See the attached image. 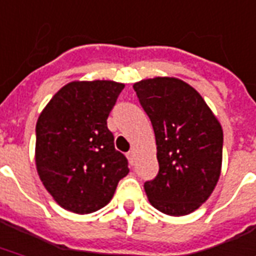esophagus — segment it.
Wrapping results in <instances>:
<instances>
[{
    "label": "esophagus",
    "instance_id": "1",
    "mask_svg": "<svg viewBox=\"0 0 256 256\" xmlns=\"http://www.w3.org/2000/svg\"><path fill=\"white\" fill-rule=\"evenodd\" d=\"M136 150L132 149V150H130V152H128V161H130V164H132V165H134V164H136Z\"/></svg>",
    "mask_w": 256,
    "mask_h": 256
}]
</instances>
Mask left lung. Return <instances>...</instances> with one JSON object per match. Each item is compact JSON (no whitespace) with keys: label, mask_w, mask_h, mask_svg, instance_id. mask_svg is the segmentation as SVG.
<instances>
[{"label":"left lung","mask_w":256,"mask_h":256,"mask_svg":"<svg viewBox=\"0 0 256 256\" xmlns=\"http://www.w3.org/2000/svg\"><path fill=\"white\" fill-rule=\"evenodd\" d=\"M153 124L160 170L144 185L150 204L169 216H185L208 200L219 181L223 128L192 86L157 76L134 83Z\"/></svg>","instance_id":"left-lung-1"}]
</instances>
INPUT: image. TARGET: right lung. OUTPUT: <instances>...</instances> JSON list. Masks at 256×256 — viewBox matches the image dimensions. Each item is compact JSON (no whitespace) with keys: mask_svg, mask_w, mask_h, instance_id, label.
Here are the masks:
<instances>
[{"mask_svg":"<svg viewBox=\"0 0 256 256\" xmlns=\"http://www.w3.org/2000/svg\"><path fill=\"white\" fill-rule=\"evenodd\" d=\"M124 83L75 80L58 90L36 124L38 177L64 210L86 214L112 198L128 160L114 148L107 118Z\"/></svg>","mask_w":256,"mask_h":256,"instance_id":"add662e5","label":"right lung"}]
</instances>
